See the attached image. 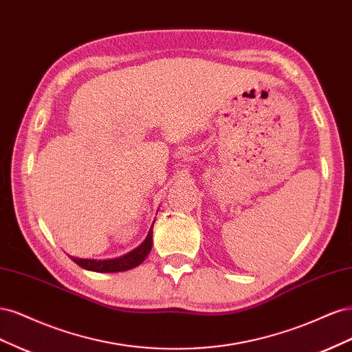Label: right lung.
<instances>
[{
	"label": "right lung",
	"mask_w": 352,
	"mask_h": 352,
	"mask_svg": "<svg viewBox=\"0 0 352 352\" xmlns=\"http://www.w3.org/2000/svg\"><path fill=\"white\" fill-rule=\"evenodd\" d=\"M153 226L150 228V230H148V235L140 247L122 255V257L109 258V260H91V258H78V257H70V258L78 265H80L82 269L97 272V273H116V272L131 270L136 267V265H140L146 258V255L150 254L153 248Z\"/></svg>",
	"instance_id": "right-lung-1"
}]
</instances>
